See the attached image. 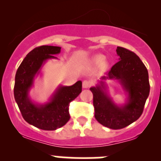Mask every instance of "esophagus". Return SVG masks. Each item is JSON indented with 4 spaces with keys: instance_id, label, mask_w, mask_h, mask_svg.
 I'll list each match as a JSON object with an SVG mask.
<instances>
[{
    "instance_id": "1",
    "label": "esophagus",
    "mask_w": 161,
    "mask_h": 161,
    "mask_svg": "<svg viewBox=\"0 0 161 161\" xmlns=\"http://www.w3.org/2000/svg\"><path fill=\"white\" fill-rule=\"evenodd\" d=\"M91 86V82H90V81L88 80H84L83 82H82V87L85 89L86 88H89Z\"/></svg>"
}]
</instances>
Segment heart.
<instances>
[{
  "mask_svg": "<svg viewBox=\"0 0 161 161\" xmlns=\"http://www.w3.org/2000/svg\"><path fill=\"white\" fill-rule=\"evenodd\" d=\"M104 57L103 56V55H97V56H95L93 58V59H92V63H93L95 65H97V66H100L101 65V64H103V62H104Z\"/></svg>",
  "mask_w": 161,
  "mask_h": 161,
  "instance_id": "obj_1",
  "label": "heart"
}]
</instances>
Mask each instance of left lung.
I'll return each mask as SVG.
<instances>
[{"label": "left lung", "mask_w": 161, "mask_h": 161, "mask_svg": "<svg viewBox=\"0 0 161 161\" xmlns=\"http://www.w3.org/2000/svg\"><path fill=\"white\" fill-rule=\"evenodd\" d=\"M118 62L112 66L102 80L116 79L128 92L127 103L115 104L105 90L104 82L91 87L93 94L95 118L99 123L112 129H121L139 119L150 93L149 75L140 58L131 50L118 47Z\"/></svg>", "instance_id": "left-lung-1"}]
</instances>
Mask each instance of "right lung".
<instances>
[{"instance_id":"right-lung-1","label":"right lung","mask_w":161,"mask_h":161,"mask_svg":"<svg viewBox=\"0 0 161 161\" xmlns=\"http://www.w3.org/2000/svg\"><path fill=\"white\" fill-rule=\"evenodd\" d=\"M60 47L40 46L26 55L16 71L14 86V100L25 121L38 129L53 131L64 126L70 119L69 108L71 101L82 92V82L71 86L58 87L45 104H36L29 97L34 77L47 59L57 58Z\"/></svg>"}]
</instances>
